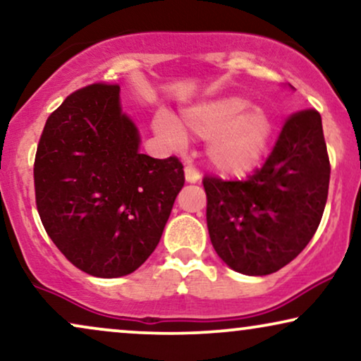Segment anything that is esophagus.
Returning a JSON list of instances; mask_svg holds the SVG:
<instances>
[{
  "label": "esophagus",
  "instance_id": "1",
  "mask_svg": "<svg viewBox=\"0 0 361 361\" xmlns=\"http://www.w3.org/2000/svg\"><path fill=\"white\" fill-rule=\"evenodd\" d=\"M185 180L190 182V184L200 182V172L195 169V166H192V164H187L185 166Z\"/></svg>",
  "mask_w": 361,
  "mask_h": 361
}]
</instances>
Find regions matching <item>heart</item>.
<instances>
[{
    "instance_id": "b5f03b06",
    "label": "heart",
    "mask_w": 361,
    "mask_h": 361,
    "mask_svg": "<svg viewBox=\"0 0 361 361\" xmlns=\"http://www.w3.org/2000/svg\"><path fill=\"white\" fill-rule=\"evenodd\" d=\"M184 124L202 139H212L209 159L222 174L245 176L259 166L272 137V121L265 111L243 97H222L187 109ZM156 130L174 144H184V126L169 112H159Z\"/></svg>"
}]
</instances>
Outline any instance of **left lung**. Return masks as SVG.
Segmentation results:
<instances>
[{"mask_svg":"<svg viewBox=\"0 0 361 361\" xmlns=\"http://www.w3.org/2000/svg\"><path fill=\"white\" fill-rule=\"evenodd\" d=\"M215 252L243 275L277 272L305 249L324 215L330 161L315 109L285 121L260 169L247 180L204 177Z\"/></svg>","mask_w":361,"mask_h":361,"instance_id":"left-lung-1","label":"left lung"}]
</instances>
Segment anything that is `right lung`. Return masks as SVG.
<instances>
[{"label":"right lung","instance_id":"right-lung-1","mask_svg":"<svg viewBox=\"0 0 361 361\" xmlns=\"http://www.w3.org/2000/svg\"><path fill=\"white\" fill-rule=\"evenodd\" d=\"M118 84H89L49 116L35 159L36 207L74 267L101 279L133 274L157 247L184 187L177 157L139 152Z\"/></svg>","mask_w":361,"mask_h":361}]
</instances>
